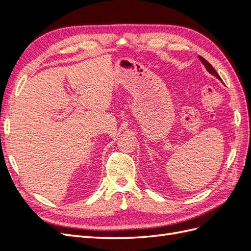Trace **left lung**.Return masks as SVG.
Here are the masks:
<instances>
[{
    "mask_svg": "<svg viewBox=\"0 0 251 251\" xmlns=\"http://www.w3.org/2000/svg\"><path fill=\"white\" fill-rule=\"evenodd\" d=\"M199 59L201 60V62H202V64L205 66V68H206V69H207V71L210 73V74H212V75H215V76L217 77V78H219V79H221V77H220L219 76V74L217 73V71L214 69V67H212L208 62H207V60L206 59H205V58H203L202 56H200L199 55Z\"/></svg>",
    "mask_w": 251,
    "mask_h": 251,
    "instance_id": "left-lung-1",
    "label": "left lung"
}]
</instances>
